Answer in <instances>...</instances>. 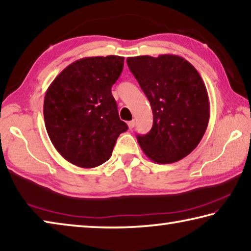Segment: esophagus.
I'll list each match as a JSON object with an SVG mask.
<instances>
[{"label":"esophagus","mask_w":251,"mask_h":251,"mask_svg":"<svg viewBox=\"0 0 251 251\" xmlns=\"http://www.w3.org/2000/svg\"><path fill=\"white\" fill-rule=\"evenodd\" d=\"M127 125H128V128H129V129L134 128V127H135V121H130V122H128V123H127Z\"/></svg>","instance_id":"esophagus-1"}]
</instances>
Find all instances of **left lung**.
<instances>
[{"label":"left lung","instance_id":"obj_1","mask_svg":"<svg viewBox=\"0 0 251 251\" xmlns=\"http://www.w3.org/2000/svg\"><path fill=\"white\" fill-rule=\"evenodd\" d=\"M149 99L153 126L137 135L143 152L158 164L180 161L202 140L210 118L208 91L197 69L176 54L127 58Z\"/></svg>","mask_w":251,"mask_h":251}]
</instances>
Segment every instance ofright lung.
Segmentation results:
<instances>
[{
    "label": "right lung",
    "mask_w": 251,
    "mask_h": 251,
    "mask_svg": "<svg viewBox=\"0 0 251 251\" xmlns=\"http://www.w3.org/2000/svg\"><path fill=\"white\" fill-rule=\"evenodd\" d=\"M124 57L82 58L63 69L48 88L43 116L48 135L61 156L79 168L101 165L111 156L119 119L111 86L121 75Z\"/></svg>",
    "instance_id": "obj_1"
}]
</instances>
